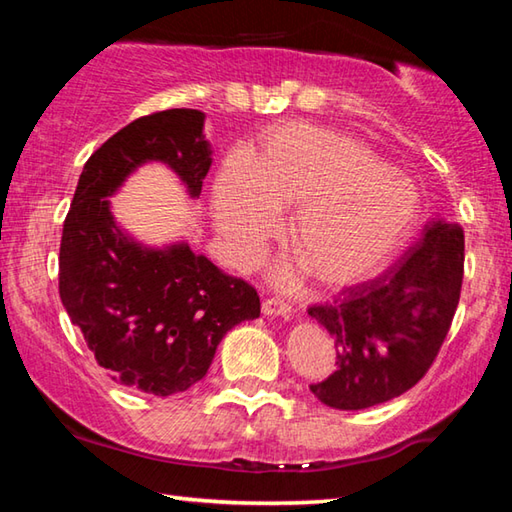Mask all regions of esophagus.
<instances>
[{"mask_svg":"<svg viewBox=\"0 0 512 512\" xmlns=\"http://www.w3.org/2000/svg\"><path fill=\"white\" fill-rule=\"evenodd\" d=\"M262 311H264V316H282L284 320H289V318L293 316L291 307L284 305V302L277 300V298L264 300V302H262Z\"/></svg>","mask_w":512,"mask_h":512,"instance_id":"1","label":"esophagus"}]
</instances>
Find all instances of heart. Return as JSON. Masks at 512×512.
Returning <instances> with one entry per match:
<instances>
[{"label": "heart", "mask_w": 512, "mask_h": 512, "mask_svg": "<svg viewBox=\"0 0 512 512\" xmlns=\"http://www.w3.org/2000/svg\"><path fill=\"white\" fill-rule=\"evenodd\" d=\"M284 241L296 259L277 284L302 275L320 291H348L391 264L420 219V192L350 135L300 124L262 135L253 162L230 155L214 185V223L235 262L248 264L289 210Z\"/></svg>", "instance_id": "heart-1"}]
</instances>
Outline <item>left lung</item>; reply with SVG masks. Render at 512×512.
<instances>
[{
  "label": "left lung",
  "instance_id": "obj_1",
  "mask_svg": "<svg viewBox=\"0 0 512 512\" xmlns=\"http://www.w3.org/2000/svg\"><path fill=\"white\" fill-rule=\"evenodd\" d=\"M461 225L433 219L400 264L354 287L309 316L332 336L336 370L311 384L320 402L341 411L384 404L418 384L436 359L461 298Z\"/></svg>",
  "mask_w": 512,
  "mask_h": 512
}]
</instances>
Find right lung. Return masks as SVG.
<instances>
[{
  "instance_id": "1",
  "label": "right lung",
  "mask_w": 512,
  "mask_h": 512,
  "mask_svg": "<svg viewBox=\"0 0 512 512\" xmlns=\"http://www.w3.org/2000/svg\"><path fill=\"white\" fill-rule=\"evenodd\" d=\"M205 112L135 119L85 162L63 225L60 300L94 359L117 384L167 397L201 381L232 327L259 318V296L221 273L187 239L149 246L112 214L110 198L144 164L176 173L198 198L212 167Z\"/></svg>"
}]
</instances>
